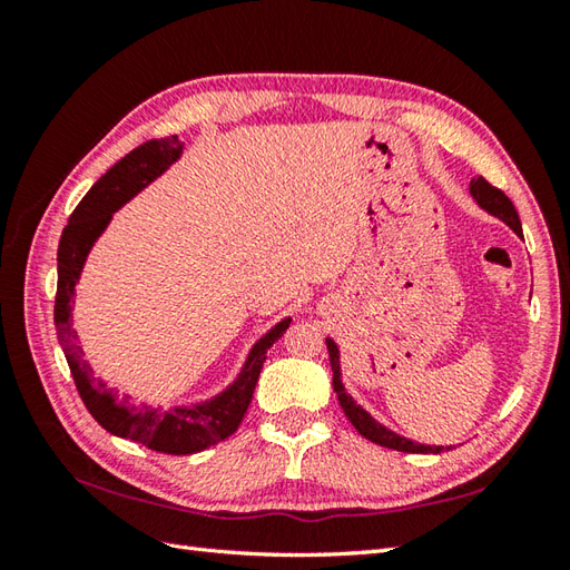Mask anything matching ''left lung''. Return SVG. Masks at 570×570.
<instances>
[{"label": "left lung", "instance_id": "1", "mask_svg": "<svg viewBox=\"0 0 570 570\" xmlns=\"http://www.w3.org/2000/svg\"><path fill=\"white\" fill-rule=\"evenodd\" d=\"M470 193H472V198L478 200L480 208H485L494 217H500V220H504L507 225H510L517 235H522V223H519V215L514 210V205H512L510 198L504 196L500 188H494L492 184H488L485 178L478 176V178L470 180ZM325 343H328V353H331L333 390L337 394V402H341L347 421L353 423L360 435H365V439L372 441V443L384 445V448H392V451H402V453H441L443 451V445L414 443V441L404 439V435H399V433H394L390 429H384L380 421H374L365 409H362L360 404H355L353 396L345 392V386L341 382V353H337V345L331 341V337ZM448 448H451V445H448Z\"/></svg>", "mask_w": 570, "mask_h": 570}]
</instances>
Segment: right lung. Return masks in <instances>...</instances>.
Here are the masks:
<instances>
[{"label": "right lung", "instance_id": "add662e5", "mask_svg": "<svg viewBox=\"0 0 570 570\" xmlns=\"http://www.w3.org/2000/svg\"><path fill=\"white\" fill-rule=\"evenodd\" d=\"M180 154H184V141H178V137L144 141L141 147L129 151L125 159H119L98 184L85 193L78 208L68 217V225L63 227V235L58 242V288L53 306L58 343L63 347L72 382H76L78 394L92 419L105 431L119 435V439L137 441L151 448V451L168 455H190L205 451V448L229 439L237 431L247 414L254 386H257L266 350L284 335L288 323H292V318H284L274 325L252 347L239 377L223 394L196 406H174L168 411L135 406L127 399L119 402L115 390H107L102 382L92 377V370L82 360L78 335L72 331L70 321V304L72 296H76L82 264L88 259L95 239L105 233L107 223L112 220V213L122 208L129 198H135L141 188H147L156 176H161Z\"/></svg>", "mask_w": 570, "mask_h": 570}]
</instances>
